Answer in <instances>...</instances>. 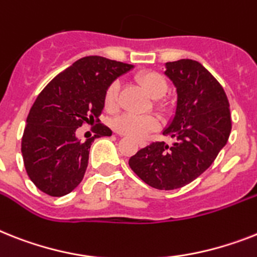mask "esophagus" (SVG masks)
<instances>
[{
	"instance_id": "esophagus-1",
	"label": "esophagus",
	"mask_w": 257,
	"mask_h": 257,
	"mask_svg": "<svg viewBox=\"0 0 257 257\" xmlns=\"http://www.w3.org/2000/svg\"><path fill=\"white\" fill-rule=\"evenodd\" d=\"M138 144H139V146H141V147H146V146H147V142L146 141H138Z\"/></svg>"
}]
</instances>
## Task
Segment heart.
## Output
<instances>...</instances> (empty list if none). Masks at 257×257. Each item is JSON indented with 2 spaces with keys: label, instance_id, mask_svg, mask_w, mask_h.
I'll list each match as a JSON object with an SVG mask.
<instances>
[{
  "label": "heart",
  "instance_id": "b5f03b06",
  "mask_svg": "<svg viewBox=\"0 0 257 257\" xmlns=\"http://www.w3.org/2000/svg\"><path fill=\"white\" fill-rule=\"evenodd\" d=\"M137 81L154 99L162 98L168 90V84L165 81V78L158 72H143L141 75H138ZM118 95H119V82L114 81L107 86L103 95V105L109 113H114L118 109ZM159 126H160L159 119L154 115L142 116L123 114L119 118H116L114 122V127L118 133L134 138H143L146 134L156 130Z\"/></svg>",
  "mask_w": 257,
  "mask_h": 257
}]
</instances>
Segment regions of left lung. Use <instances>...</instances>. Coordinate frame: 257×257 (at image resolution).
<instances>
[{
	"label": "left lung",
	"mask_w": 257,
	"mask_h": 257,
	"mask_svg": "<svg viewBox=\"0 0 257 257\" xmlns=\"http://www.w3.org/2000/svg\"><path fill=\"white\" fill-rule=\"evenodd\" d=\"M164 75L177 93L175 115L163 131L171 146L155 142L131 156L128 165L147 185L173 190L188 185L213 164L231 133L230 103L223 88L201 63H165Z\"/></svg>",
	"instance_id": "obj_1"
}]
</instances>
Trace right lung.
Listing matches in <instances>:
<instances>
[{
  "label": "right lung",
  "instance_id": "1",
  "mask_svg": "<svg viewBox=\"0 0 257 257\" xmlns=\"http://www.w3.org/2000/svg\"><path fill=\"white\" fill-rule=\"evenodd\" d=\"M134 65L102 56H86L56 76L30 109L22 137V156L30 180L52 197L65 196L82 181L95 138L110 137L99 123L106 89ZM84 123H97L85 142L75 133Z\"/></svg>",
  "mask_w": 257,
  "mask_h": 257
}]
</instances>
